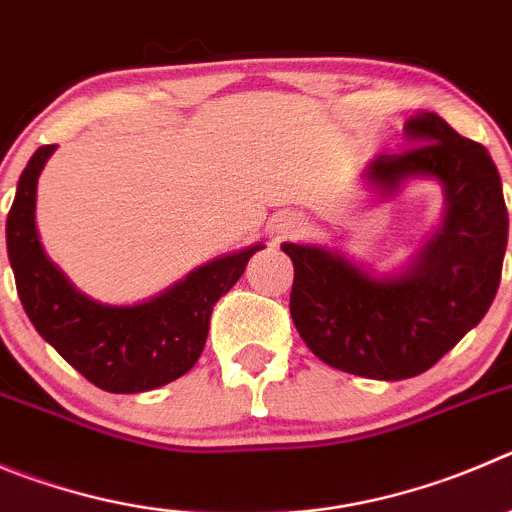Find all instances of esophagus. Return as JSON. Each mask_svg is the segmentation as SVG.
<instances>
[{
	"label": "esophagus",
	"instance_id": "obj_1",
	"mask_svg": "<svg viewBox=\"0 0 512 512\" xmlns=\"http://www.w3.org/2000/svg\"><path fill=\"white\" fill-rule=\"evenodd\" d=\"M298 227V224L295 222H285V224H280V229H283V232H288V229H295Z\"/></svg>",
	"mask_w": 512,
	"mask_h": 512
}]
</instances>
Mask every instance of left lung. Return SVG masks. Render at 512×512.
Wrapping results in <instances>:
<instances>
[{
    "label": "left lung",
    "instance_id": "left-lung-1",
    "mask_svg": "<svg viewBox=\"0 0 512 512\" xmlns=\"http://www.w3.org/2000/svg\"><path fill=\"white\" fill-rule=\"evenodd\" d=\"M407 136L414 146L381 154L369 179L386 191L412 176L442 181L447 214L412 270L376 280L321 247L283 245L295 265L290 315L300 338L323 364L366 379H412L457 346L493 303L508 245L487 148L437 113L412 118Z\"/></svg>",
    "mask_w": 512,
    "mask_h": 512
}]
</instances>
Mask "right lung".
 <instances>
[{
    "instance_id": "1",
    "label": "right lung",
    "mask_w": 512,
    "mask_h": 512,
    "mask_svg": "<svg viewBox=\"0 0 512 512\" xmlns=\"http://www.w3.org/2000/svg\"><path fill=\"white\" fill-rule=\"evenodd\" d=\"M52 151L55 146H40L27 161L7 217L9 265L27 318L98 389L138 394L179 379L202 356L217 300L240 280L262 245L202 265L148 303H95L47 260L37 237V176Z\"/></svg>"
}]
</instances>
